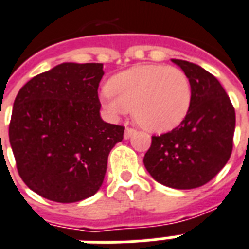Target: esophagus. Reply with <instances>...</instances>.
Wrapping results in <instances>:
<instances>
[{
	"label": "esophagus",
	"mask_w": 249,
	"mask_h": 249,
	"mask_svg": "<svg viewBox=\"0 0 249 249\" xmlns=\"http://www.w3.org/2000/svg\"><path fill=\"white\" fill-rule=\"evenodd\" d=\"M134 132H136V129H133V128H126L124 133V139H130Z\"/></svg>",
	"instance_id": "34e87169"
}]
</instances>
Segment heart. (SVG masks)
Instances as JSON below:
<instances>
[{
  "label": "heart",
  "mask_w": 249,
  "mask_h": 249,
  "mask_svg": "<svg viewBox=\"0 0 249 249\" xmlns=\"http://www.w3.org/2000/svg\"><path fill=\"white\" fill-rule=\"evenodd\" d=\"M190 80L182 70L165 64H139L112 76L103 104L112 116L133 109L145 129L166 132L179 125L191 106Z\"/></svg>",
  "instance_id": "obj_1"
}]
</instances>
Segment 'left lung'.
Listing matches in <instances>:
<instances>
[{"instance_id": "left-lung-1", "label": "left lung", "mask_w": 249, "mask_h": 249, "mask_svg": "<svg viewBox=\"0 0 249 249\" xmlns=\"http://www.w3.org/2000/svg\"><path fill=\"white\" fill-rule=\"evenodd\" d=\"M173 62L190 80V109L179 126L153 136L143 165L161 185L189 190L211 181L231 157L235 109L213 75L198 64Z\"/></svg>"}]
</instances>
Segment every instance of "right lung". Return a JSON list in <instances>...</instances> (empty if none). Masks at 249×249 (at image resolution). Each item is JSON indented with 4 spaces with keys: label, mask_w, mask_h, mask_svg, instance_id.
Listing matches in <instances>:
<instances>
[{
    "label": "right lung",
    "mask_w": 249,
    "mask_h": 249,
    "mask_svg": "<svg viewBox=\"0 0 249 249\" xmlns=\"http://www.w3.org/2000/svg\"><path fill=\"white\" fill-rule=\"evenodd\" d=\"M101 63H62L19 89L9 140L18 174L46 199L72 203L100 189L123 125L100 117Z\"/></svg>",
    "instance_id": "right-lung-1"
}]
</instances>
